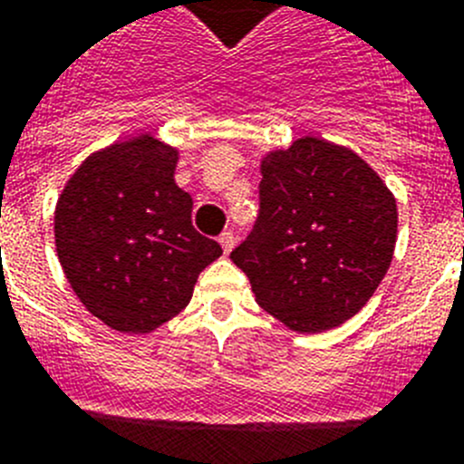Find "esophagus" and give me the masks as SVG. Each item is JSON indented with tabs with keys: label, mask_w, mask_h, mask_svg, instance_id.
<instances>
[{
	"label": "esophagus",
	"mask_w": 464,
	"mask_h": 464,
	"mask_svg": "<svg viewBox=\"0 0 464 464\" xmlns=\"http://www.w3.org/2000/svg\"><path fill=\"white\" fill-rule=\"evenodd\" d=\"M219 245H221V249H224V252H231L233 247H236V236H233V231H224L219 236Z\"/></svg>",
	"instance_id": "obj_1"
}]
</instances>
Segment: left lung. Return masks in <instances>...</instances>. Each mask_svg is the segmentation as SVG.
<instances>
[{
	"label": "left lung",
	"mask_w": 464,
	"mask_h": 464,
	"mask_svg": "<svg viewBox=\"0 0 464 464\" xmlns=\"http://www.w3.org/2000/svg\"><path fill=\"white\" fill-rule=\"evenodd\" d=\"M259 217L231 252L256 304L315 334L353 317L381 285L397 240V203L350 149L304 137L261 165Z\"/></svg>",
	"instance_id": "1"
}]
</instances>
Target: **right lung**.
I'll return each instance as SVG.
<instances>
[{"mask_svg":"<svg viewBox=\"0 0 464 464\" xmlns=\"http://www.w3.org/2000/svg\"><path fill=\"white\" fill-rule=\"evenodd\" d=\"M177 151L154 137L91 156L55 209V245L74 294L92 315L147 334L191 301L221 245L191 224L193 200L177 187Z\"/></svg>","mask_w":464,"mask_h":464,"instance_id":"add662e5","label":"right lung"}]
</instances>
